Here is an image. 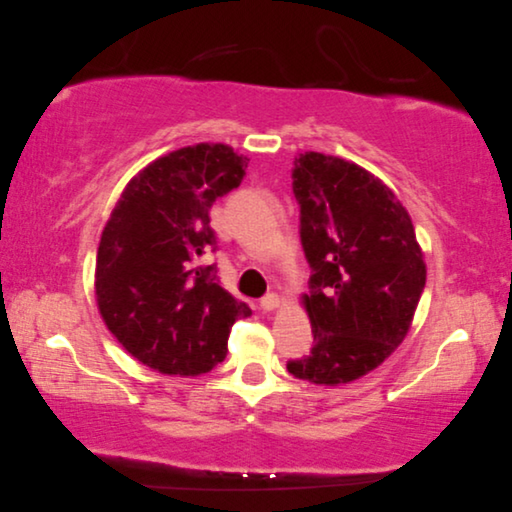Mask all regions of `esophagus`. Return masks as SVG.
<instances>
[{
	"mask_svg": "<svg viewBox=\"0 0 512 512\" xmlns=\"http://www.w3.org/2000/svg\"><path fill=\"white\" fill-rule=\"evenodd\" d=\"M259 305H261V309H264V311H274V309H279L281 298L277 294H266L264 298H261Z\"/></svg>",
	"mask_w": 512,
	"mask_h": 512,
	"instance_id": "1",
	"label": "esophagus"
}]
</instances>
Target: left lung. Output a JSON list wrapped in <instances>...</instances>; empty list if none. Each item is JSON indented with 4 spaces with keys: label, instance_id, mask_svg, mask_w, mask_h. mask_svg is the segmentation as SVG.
<instances>
[{
    "label": "left lung",
    "instance_id": "8db88e82",
    "mask_svg": "<svg viewBox=\"0 0 512 512\" xmlns=\"http://www.w3.org/2000/svg\"><path fill=\"white\" fill-rule=\"evenodd\" d=\"M292 179L313 268L300 305L316 344L287 372L313 385H346L404 342L426 285L424 253L406 207L363 166L305 151L294 157Z\"/></svg>",
    "mask_w": 512,
    "mask_h": 512
}]
</instances>
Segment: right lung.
I'll return each mask as SVG.
<instances>
[{
    "label": "right lung",
    "instance_id": "add662e5",
    "mask_svg": "<svg viewBox=\"0 0 512 512\" xmlns=\"http://www.w3.org/2000/svg\"><path fill=\"white\" fill-rule=\"evenodd\" d=\"M248 157L199 142L129 179L101 231L95 298L131 357L168 376H201L227 357L235 320L251 316L218 283L209 209L238 188Z\"/></svg>",
    "mask_w": 512,
    "mask_h": 512
}]
</instances>
